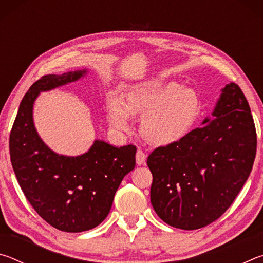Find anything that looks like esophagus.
Instances as JSON below:
<instances>
[{"label": "esophagus", "mask_w": 263, "mask_h": 263, "mask_svg": "<svg viewBox=\"0 0 263 263\" xmlns=\"http://www.w3.org/2000/svg\"><path fill=\"white\" fill-rule=\"evenodd\" d=\"M136 161L138 166H141V164H145L146 163V154L142 152L141 149H138L137 151V154H136Z\"/></svg>", "instance_id": "obj_1"}]
</instances>
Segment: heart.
<instances>
[{"instance_id": "heart-1", "label": "heart", "mask_w": 263, "mask_h": 263, "mask_svg": "<svg viewBox=\"0 0 263 263\" xmlns=\"http://www.w3.org/2000/svg\"><path fill=\"white\" fill-rule=\"evenodd\" d=\"M199 111L201 102L194 89L167 82L132 89L126 103L121 97L111 96L106 118L115 132L128 135L135 130L133 116H139L142 135L155 145L166 146L188 133Z\"/></svg>"}]
</instances>
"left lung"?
Listing matches in <instances>:
<instances>
[{
	"label": "left lung",
	"instance_id": "8db88e82",
	"mask_svg": "<svg viewBox=\"0 0 263 263\" xmlns=\"http://www.w3.org/2000/svg\"><path fill=\"white\" fill-rule=\"evenodd\" d=\"M212 118L147 158L153 175L151 203L166 224L197 230L230 208L252 172L256 131L241 89H221Z\"/></svg>",
	"mask_w": 263,
	"mask_h": 263
}]
</instances>
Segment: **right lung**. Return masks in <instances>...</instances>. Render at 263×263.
Returning <instances> with one entry per match:
<instances>
[{
  "instance_id": "obj_1",
  "label": "right lung",
  "mask_w": 263,
  "mask_h": 263,
  "mask_svg": "<svg viewBox=\"0 0 263 263\" xmlns=\"http://www.w3.org/2000/svg\"><path fill=\"white\" fill-rule=\"evenodd\" d=\"M87 74V69L48 74L34 82L20 104L9 138L11 164L25 197L44 220L64 232L96 228L109 215L124 176L135 169L137 148L96 139L86 153L67 157L52 151L33 123V104L48 91Z\"/></svg>"
}]
</instances>
